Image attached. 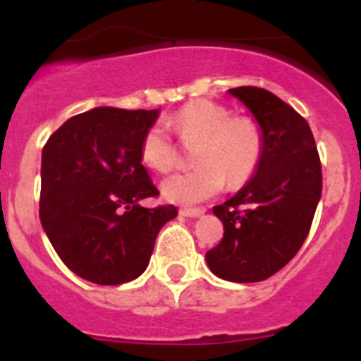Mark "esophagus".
Instances as JSON below:
<instances>
[{
  "instance_id": "1",
  "label": "esophagus",
  "mask_w": 361,
  "mask_h": 361,
  "mask_svg": "<svg viewBox=\"0 0 361 361\" xmlns=\"http://www.w3.org/2000/svg\"><path fill=\"white\" fill-rule=\"evenodd\" d=\"M204 209L199 208H183L180 209V215L183 216H190V219H197V216H202L204 215Z\"/></svg>"
}]
</instances>
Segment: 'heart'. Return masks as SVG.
I'll return each instance as SVG.
<instances>
[{
	"label": "heart",
	"instance_id": "heart-1",
	"mask_svg": "<svg viewBox=\"0 0 361 361\" xmlns=\"http://www.w3.org/2000/svg\"><path fill=\"white\" fill-rule=\"evenodd\" d=\"M183 141H199L193 171L164 178L161 193L168 202L197 204L231 186H242L257 171L262 159V132L251 117H231L229 110L208 99L184 104L170 119ZM141 159L159 173L177 164L173 141L164 126L155 124L145 133Z\"/></svg>",
	"mask_w": 361,
	"mask_h": 361
}]
</instances>
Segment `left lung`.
<instances>
[{"instance_id": "8db88e82", "label": "left lung", "mask_w": 361, "mask_h": 361, "mask_svg": "<svg viewBox=\"0 0 361 361\" xmlns=\"http://www.w3.org/2000/svg\"><path fill=\"white\" fill-rule=\"evenodd\" d=\"M257 121L262 159L237 195L215 206L224 237L206 253L213 275L250 283L273 276L298 253L322 197V166L307 121L257 86L228 90Z\"/></svg>"}]
</instances>
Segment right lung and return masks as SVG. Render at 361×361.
Returning a JSON list of instances; mask_svg holds the SVG:
<instances>
[{
  "label": "right lung",
  "instance_id": "right-lung-1",
  "mask_svg": "<svg viewBox=\"0 0 361 361\" xmlns=\"http://www.w3.org/2000/svg\"><path fill=\"white\" fill-rule=\"evenodd\" d=\"M159 110L99 106L73 116L41 155L39 219L70 271L99 286L145 273L175 206L142 208L159 195L142 166L141 142Z\"/></svg>",
  "mask_w": 361,
  "mask_h": 361
}]
</instances>
